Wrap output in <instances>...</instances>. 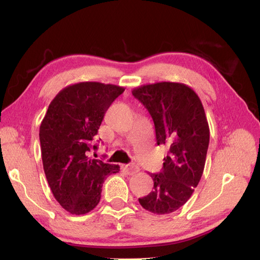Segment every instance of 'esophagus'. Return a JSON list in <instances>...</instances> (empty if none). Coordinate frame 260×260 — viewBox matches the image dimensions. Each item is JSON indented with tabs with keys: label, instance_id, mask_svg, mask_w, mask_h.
<instances>
[{
	"label": "esophagus",
	"instance_id": "esophagus-1",
	"mask_svg": "<svg viewBox=\"0 0 260 260\" xmlns=\"http://www.w3.org/2000/svg\"><path fill=\"white\" fill-rule=\"evenodd\" d=\"M123 169L126 171L127 173L129 175H134L140 171V168L137 167L135 164H127V165H123Z\"/></svg>",
	"mask_w": 260,
	"mask_h": 260
}]
</instances>
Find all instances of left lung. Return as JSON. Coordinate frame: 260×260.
<instances>
[{
    "label": "left lung",
    "mask_w": 260,
    "mask_h": 260,
    "mask_svg": "<svg viewBox=\"0 0 260 260\" xmlns=\"http://www.w3.org/2000/svg\"><path fill=\"white\" fill-rule=\"evenodd\" d=\"M132 93L152 116L157 145L169 147L161 172L150 174L153 191L139 201L155 214L174 212L189 200L203 173L210 140L204 108L196 91L180 82L144 85Z\"/></svg>",
    "instance_id": "1"
}]
</instances>
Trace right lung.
Returning a JSON list of instances; mask_svg holds the SVG:
<instances>
[{
	"label": "right lung",
	"instance_id": "1",
	"mask_svg": "<svg viewBox=\"0 0 260 260\" xmlns=\"http://www.w3.org/2000/svg\"><path fill=\"white\" fill-rule=\"evenodd\" d=\"M124 87L85 81L63 88L40 125L43 170L53 197L71 214H85L101 200L104 180L118 165L91 158L105 113Z\"/></svg>",
	"mask_w": 260,
	"mask_h": 260
}]
</instances>
